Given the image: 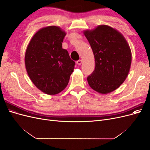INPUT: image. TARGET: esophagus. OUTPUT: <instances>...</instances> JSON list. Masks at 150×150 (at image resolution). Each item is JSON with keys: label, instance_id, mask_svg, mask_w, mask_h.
<instances>
[{"label": "esophagus", "instance_id": "esophagus-1", "mask_svg": "<svg viewBox=\"0 0 150 150\" xmlns=\"http://www.w3.org/2000/svg\"><path fill=\"white\" fill-rule=\"evenodd\" d=\"M76 64H78V65H81V64H82V60L79 59V60H78V61H77V62H76Z\"/></svg>", "mask_w": 150, "mask_h": 150}]
</instances>
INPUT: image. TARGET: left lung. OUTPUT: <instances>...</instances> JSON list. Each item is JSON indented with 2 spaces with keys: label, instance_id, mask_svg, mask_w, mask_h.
Instances as JSON below:
<instances>
[{
  "label": "left lung",
  "instance_id": "obj_1",
  "mask_svg": "<svg viewBox=\"0 0 150 150\" xmlns=\"http://www.w3.org/2000/svg\"><path fill=\"white\" fill-rule=\"evenodd\" d=\"M83 33L91 47L95 69L88 77L89 86L96 92L108 94L123 83L131 64V52L126 40L119 31L100 25Z\"/></svg>",
  "mask_w": 150,
  "mask_h": 150
}]
</instances>
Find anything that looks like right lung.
<instances>
[{
	"label": "right lung",
	"instance_id": "add662e5",
	"mask_svg": "<svg viewBox=\"0 0 150 150\" xmlns=\"http://www.w3.org/2000/svg\"><path fill=\"white\" fill-rule=\"evenodd\" d=\"M65 31L57 26L39 29L31 39L25 54L27 72L42 92L57 94L64 90L74 71L75 62L62 49Z\"/></svg>",
	"mask_w": 150,
	"mask_h": 150
}]
</instances>
